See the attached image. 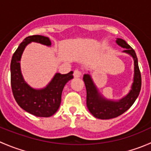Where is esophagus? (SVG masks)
I'll list each match as a JSON object with an SVG mask.
<instances>
[{
  "mask_svg": "<svg viewBox=\"0 0 151 151\" xmlns=\"http://www.w3.org/2000/svg\"><path fill=\"white\" fill-rule=\"evenodd\" d=\"M82 75V72L78 69L74 70V77H80Z\"/></svg>",
  "mask_w": 151,
  "mask_h": 151,
  "instance_id": "esophagus-1",
  "label": "esophagus"
}]
</instances>
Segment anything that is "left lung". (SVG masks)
I'll return each mask as SVG.
<instances>
[{
  "instance_id": "obj_1",
  "label": "left lung",
  "mask_w": 151,
  "mask_h": 151,
  "mask_svg": "<svg viewBox=\"0 0 151 151\" xmlns=\"http://www.w3.org/2000/svg\"><path fill=\"white\" fill-rule=\"evenodd\" d=\"M115 42L122 48L123 52L129 55L134 60V77L131 89L127 95L118 100L108 99L99 92L93 83L90 74H85L83 80L87 91L86 104L88 110L95 118L107 120L116 118L127 111L134 103L139 96L141 89V74L138 66V60L135 51L125 40L116 39Z\"/></svg>"
}]
</instances>
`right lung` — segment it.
I'll return each mask as SVG.
<instances>
[{"instance_id": "right-lung-1", "label": "right lung", "mask_w": 151, "mask_h": 151, "mask_svg": "<svg viewBox=\"0 0 151 151\" xmlns=\"http://www.w3.org/2000/svg\"><path fill=\"white\" fill-rule=\"evenodd\" d=\"M31 42L51 47L48 37L34 35L25 38L14 53L11 61V85L14 97L18 105L37 117L48 118L54 115L61 102L62 91L65 85L73 79V71L66 74L56 73L51 81L43 88H33L26 83L21 71L20 60L24 50Z\"/></svg>"}]
</instances>
